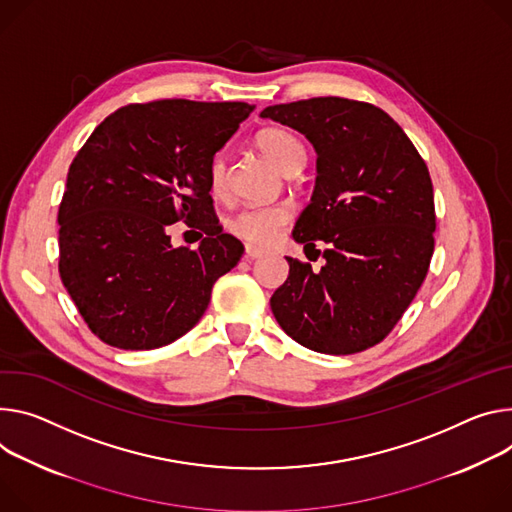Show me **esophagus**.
Returning <instances> with one entry per match:
<instances>
[{
    "label": "esophagus",
    "mask_w": 512,
    "mask_h": 512,
    "mask_svg": "<svg viewBox=\"0 0 512 512\" xmlns=\"http://www.w3.org/2000/svg\"><path fill=\"white\" fill-rule=\"evenodd\" d=\"M265 251L263 249H257V247H253V245H247V249H245V257L247 259H257V257H261Z\"/></svg>",
    "instance_id": "obj_1"
}]
</instances>
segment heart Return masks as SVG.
Returning a JSON list of instances; mask_svg holds the SVG:
<instances>
[{"label":"heart","mask_w":512,"mask_h":512,"mask_svg":"<svg viewBox=\"0 0 512 512\" xmlns=\"http://www.w3.org/2000/svg\"><path fill=\"white\" fill-rule=\"evenodd\" d=\"M257 147L286 173L296 171L304 161V147L294 134L282 128H267L257 136ZM228 185V167L224 153H216L208 163V188L214 196H222ZM292 220L288 204L247 206L230 218L228 228L235 237L253 245L269 247L280 239L282 230Z\"/></svg>","instance_id":"heart-1"}]
</instances>
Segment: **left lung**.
<instances>
[{"label":"left lung","mask_w":512,"mask_h":512,"mask_svg":"<svg viewBox=\"0 0 512 512\" xmlns=\"http://www.w3.org/2000/svg\"><path fill=\"white\" fill-rule=\"evenodd\" d=\"M314 145L312 202L294 239L327 259L320 271L294 257L269 300L300 345L351 355L382 343L423 286L435 251V198L427 163L382 108L347 98L269 106ZM322 242L325 251L315 249Z\"/></svg>","instance_id":"1"}]
</instances>
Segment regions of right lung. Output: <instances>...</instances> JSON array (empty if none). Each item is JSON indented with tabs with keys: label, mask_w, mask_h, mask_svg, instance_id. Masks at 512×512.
<instances>
[{
	"label": "right lung",
	"mask_w": 512,
	"mask_h": 512,
	"mask_svg": "<svg viewBox=\"0 0 512 512\" xmlns=\"http://www.w3.org/2000/svg\"><path fill=\"white\" fill-rule=\"evenodd\" d=\"M253 106L155 100L110 114L75 155L59 206V273L89 331L143 351L183 337L208 308L243 243L222 232L208 163ZM201 230L170 247L169 223Z\"/></svg>",
	"instance_id": "obj_1"
}]
</instances>
